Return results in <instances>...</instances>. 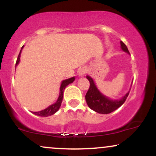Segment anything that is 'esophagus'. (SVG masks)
I'll use <instances>...</instances> for the list:
<instances>
[{
	"mask_svg": "<svg viewBox=\"0 0 156 156\" xmlns=\"http://www.w3.org/2000/svg\"><path fill=\"white\" fill-rule=\"evenodd\" d=\"M87 73V69L86 67H80L78 70V74L79 76H83Z\"/></svg>",
	"mask_w": 156,
	"mask_h": 156,
	"instance_id": "obj_1",
	"label": "esophagus"
}]
</instances>
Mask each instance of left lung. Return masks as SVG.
Wrapping results in <instances>:
<instances>
[{
  "label": "left lung",
  "mask_w": 156,
  "mask_h": 156,
  "mask_svg": "<svg viewBox=\"0 0 156 156\" xmlns=\"http://www.w3.org/2000/svg\"><path fill=\"white\" fill-rule=\"evenodd\" d=\"M120 44L122 50L130 54L128 48L124 42L120 41ZM87 78L90 83V87H89L88 92L86 94V101H87V105L89 108L99 114H109V113H112L114 111L117 110L125 103L129 94L130 92H128L121 99L111 100L109 98L103 95L98 90L94 80L90 76H87Z\"/></svg>",
  "instance_id": "left-lung-1"
}]
</instances>
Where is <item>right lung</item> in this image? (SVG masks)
<instances>
[{"label": "right lung", "mask_w": 156, "mask_h": 156, "mask_svg": "<svg viewBox=\"0 0 156 156\" xmlns=\"http://www.w3.org/2000/svg\"><path fill=\"white\" fill-rule=\"evenodd\" d=\"M23 46L22 47V48H21L20 52V53L18 55V57H17V62H16V65H15L16 67H17V64H19L20 60V54H21V51H22V49L23 48ZM75 79H76V78H75V77H73V78L64 80L62 82V83H61L59 96H58L57 101L55 102V103H53V104H52L50 105V106H48L47 108L44 109V110H42V111H40V112H33V114H34L37 116H39V117H48V116L53 115V114H54L55 112H58V110L59 109L60 106H61V104H62V100H63V94H64V89H65L66 87H67V85H69V83H72L75 80Z\"/></svg>", "instance_id": "1"}]
</instances>
